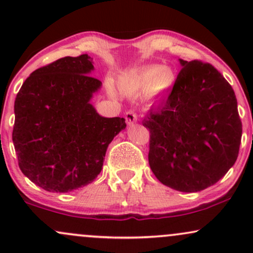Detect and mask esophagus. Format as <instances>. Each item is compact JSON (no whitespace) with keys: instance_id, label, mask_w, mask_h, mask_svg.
Here are the masks:
<instances>
[{"instance_id":"1","label":"esophagus","mask_w":253,"mask_h":253,"mask_svg":"<svg viewBox=\"0 0 253 253\" xmlns=\"http://www.w3.org/2000/svg\"><path fill=\"white\" fill-rule=\"evenodd\" d=\"M125 119H126L127 125H132L138 121V115L135 114V112L133 109L127 110L126 114H125Z\"/></svg>"}]
</instances>
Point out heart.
I'll use <instances>...</instances> for the list:
<instances>
[{
	"instance_id": "obj_1",
	"label": "heart",
	"mask_w": 253,
	"mask_h": 253,
	"mask_svg": "<svg viewBox=\"0 0 253 253\" xmlns=\"http://www.w3.org/2000/svg\"><path fill=\"white\" fill-rule=\"evenodd\" d=\"M175 81V72L169 66H147L133 76L128 90L132 94H147L150 91L159 94L169 90Z\"/></svg>"
}]
</instances>
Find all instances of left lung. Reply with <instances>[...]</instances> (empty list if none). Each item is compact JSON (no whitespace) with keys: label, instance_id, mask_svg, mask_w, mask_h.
Segmentation results:
<instances>
[{"label":"left lung","instance_id":"8db88e82","mask_svg":"<svg viewBox=\"0 0 253 253\" xmlns=\"http://www.w3.org/2000/svg\"><path fill=\"white\" fill-rule=\"evenodd\" d=\"M183 68L161 106L143 125L149 163L159 182L183 193L215 184L233 167L243 126L231 84L210 63L179 59Z\"/></svg>","mask_w":253,"mask_h":253}]
</instances>
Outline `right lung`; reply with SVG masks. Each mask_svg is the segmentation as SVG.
I'll use <instances>...</instances> for the list:
<instances>
[{
	"instance_id": "add662e5",
	"label": "right lung",
	"mask_w": 253,
	"mask_h": 253,
	"mask_svg": "<svg viewBox=\"0 0 253 253\" xmlns=\"http://www.w3.org/2000/svg\"><path fill=\"white\" fill-rule=\"evenodd\" d=\"M88 54L64 57L37 69L14 104L13 143L20 170L52 193L80 189L102 170L106 151L124 118H103L90 103L101 81Z\"/></svg>"
}]
</instances>
